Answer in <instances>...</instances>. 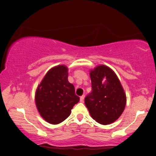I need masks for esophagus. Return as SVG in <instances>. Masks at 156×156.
Listing matches in <instances>:
<instances>
[{
    "mask_svg": "<svg viewBox=\"0 0 156 156\" xmlns=\"http://www.w3.org/2000/svg\"><path fill=\"white\" fill-rule=\"evenodd\" d=\"M84 95H82V97H80V101L83 102V101H84Z\"/></svg>",
    "mask_w": 156,
    "mask_h": 156,
    "instance_id": "obj_1",
    "label": "esophagus"
}]
</instances>
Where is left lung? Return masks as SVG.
I'll use <instances>...</instances> for the list:
<instances>
[{"mask_svg":"<svg viewBox=\"0 0 156 156\" xmlns=\"http://www.w3.org/2000/svg\"><path fill=\"white\" fill-rule=\"evenodd\" d=\"M92 91L84 99L93 119L102 125L111 124L124 111L126 96L120 80L107 66L99 65L90 70Z\"/></svg>","mask_w":156,"mask_h":156,"instance_id":"left-lung-1","label":"left lung"}]
</instances>
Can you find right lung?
Returning <instances> with one entry per match:
<instances>
[{"label": "right lung", "instance_id": "right-lung-1", "mask_svg": "<svg viewBox=\"0 0 156 156\" xmlns=\"http://www.w3.org/2000/svg\"><path fill=\"white\" fill-rule=\"evenodd\" d=\"M67 78V66H55L47 72L36 90L35 101L38 112L51 124H59L65 121L80 101L74 85Z\"/></svg>", "mask_w": 156, "mask_h": 156}]
</instances>
